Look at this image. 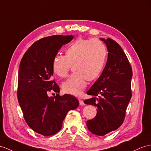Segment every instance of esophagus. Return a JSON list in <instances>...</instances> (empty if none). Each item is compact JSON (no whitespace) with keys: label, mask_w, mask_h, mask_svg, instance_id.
I'll use <instances>...</instances> for the list:
<instances>
[{"label":"esophagus","mask_w":151,"mask_h":151,"mask_svg":"<svg viewBox=\"0 0 151 151\" xmlns=\"http://www.w3.org/2000/svg\"><path fill=\"white\" fill-rule=\"evenodd\" d=\"M79 104H80L81 106H83V105L84 104V102H83V100H81V99H79Z\"/></svg>","instance_id":"1"}]
</instances>
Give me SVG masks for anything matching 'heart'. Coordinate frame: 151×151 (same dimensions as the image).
<instances>
[{
    "instance_id": "1",
    "label": "heart",
    "mask_w": 151,
    "mask_h": 151,
    "mask_svg": "<svg viewBox=\"0 0 151 151\" xmlns=\"http://www.w3.org/2000/svg\"><path fill=\"white\" fill-rule=\"evenodd\" d=\"M107 52L104 44L97 39L79 38L67 47L65 56L56 54L52 61V70L57 76L65 78L72 65L76 72L63 82L65 92L79 96L87 86V79L97 78L103 69Z\"/></svg>"
}]
</instances>
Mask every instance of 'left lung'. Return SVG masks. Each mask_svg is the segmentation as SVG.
Instances as JSON below:
<instances>
[{"label": "left lung", "instance_id": "left-lung-1", "mask_svg": "<svg viewBox=\"0 0 151 151\" xmlns=\"http://www.w3.org/2000/svg\"><path fill=\"white\" fill-rule=\"evenodd\" d=\"M100 39L107 47L108 60L101 76L87 91L92 97L84 102L97 108L96 116L86 122L88 130L104 136L117 129L124 122L132 96L133 72L122 47L112 39Z\"/></svg>", "mask_w": 151, "mask_h": 151}]
</instances>
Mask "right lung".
<instances>
[{
    "label": "right lung",
    "mask_w": 151,
    "mask_h": 151,
    "mask_svg": "<svg viewBox=\"0 0 151 151\" xmlns=\"http://www.w3.org/2000/svg\"><path fill=\"white\" fill-rule=\"evenodd\" d=\"M73 36L54 35L43 38L29 48L18 70L17 97L25 122L43 136L57 133L70 110L78 107L74 96L59 95L60 87L52 80V61L61 47ZM57 94L49 97L50 91Z\"/></svg>",
    "instance_id": "right-lung-1"
}]
</instances>
